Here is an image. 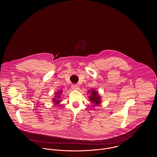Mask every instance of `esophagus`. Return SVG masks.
Returning <instances> with one entry per match:
<instances>
[{
  "mask_svg": "<svg viewBox=\"0 0 157 157\" xmlns=\"http://www.w3.org/2000/svg\"><path fill=\"white\" fill-rule=\"evenodd\" d=\"M72 88L73 90H78L79 89V86L78 85H76V84H73L72 85Z\"/></svg>",
  "mask_w": 157,
  "mask_h": 157,
  "instance_id": "1",
  "label": "esophagus"
}]
</instances>
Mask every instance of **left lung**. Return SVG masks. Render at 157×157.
Returning <instances> with one entry per match:
<instances>
[{
	"instance_id": "obj_1",
	"label": "left lung",
	"mask_w": 157,
	"mask_h": 157,
	"mask_svg": "<svg viewBox=\"0 0 157 157\" xmlns=\"http://www.w3.org/2000/svg\"><path fill=\"white\" fill-rule=\"evenodd\" d=\"M90 95L89 97V99L90 101L92 102V103L94 105H98L101 103V97L98 95V93L96 90H90Z\"/></svg>"
}]
</instances>
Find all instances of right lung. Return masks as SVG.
I'll return each instance as SVG.
<instances>
[{
	"instance_id": "add662e5",
	"label": "right lung",
	"mask_w": 157,
	"mask_h": 157,
	"mask_svg": "<svg viewBox=\"0 0 157 157\" xmlns=\"http://www.w3.org/2000/svg\"><path fill=\"white\" fill-rule=\"evenodd\" d=\"M62 93V90H60V91H58V92H57L56 93V96H55V98L54 99H53V102L55 103V104H59L60 102V101L59 98H60V94Z\"/></svg>"
}]
</instances>
